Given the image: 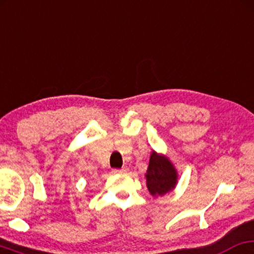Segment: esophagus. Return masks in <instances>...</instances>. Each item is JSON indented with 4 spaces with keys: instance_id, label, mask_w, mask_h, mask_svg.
<instances>
[{
    "instance_id": "esophagus-1",
    "label": "esophagus",
    "mask_w": 254,
    "mask_h": 254,
    "mask_svg": "<svg viewBox=\"0 0 254 254\" xmlns=\"http://www.w3.org/2000/svg\"><path fill=\"white\" fill-rule=\"evenodd\" d=\"M125 169H112V173L113 174H124L125 173Z\"/></svg>"
}]
</instances>
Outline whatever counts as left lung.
<instances>
[{"instance_id": "obj_1", "label": "left lung", "mask_w": 254, "mask_h": 254, "mask_svg": "<svg viewBox=\"0 0 254 254\" xmlns=\"http://www.w3.org/2000/svg\"><path fill=\"white\" fill-rule=\"evenodd\" d=\"M147 188L153 196H163L177 184V171L170 160L153 150L146 173Z\"/></svg>"}]
</instances>
